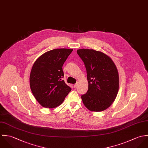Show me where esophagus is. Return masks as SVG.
<instances>
[{
  "label": "esophagus",
  "mask_w": 148,
  "mask_h": 148,
  "mask_svg": "<svg viewBox=\"0 0 148 148\" xmlns=\"http://www.w3.org/2000/svg\"><path fill=\"white\" fill-rule=\"evenodd\" d=\"M78 83H77V84H75L74 85V88L75 89V88H77V86H78Z\"/></svg>",
  "instance_id": "34e87169"
}]
</instances>
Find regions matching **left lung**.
I'll return each mask as SVG.
<instances>
[{
  "instance_id": "left-lung-1",
  "label": "left lung",
  "mask_w": 148,
  "mask_h": 148,
  "mask_svg": "<svg viewBox=\"0 0 148 148\" xmlns=\"http://www.w3.org/2000/svg\"><path fill=\"white\" fill-rule=\"evenodd\" d=\"M77 54L85 63L89 88L81 96L86 108L91 112L107 109L114 101L119 89L117 68L108 55L93 49H82Z\"/></svg>"
}]
</instances>
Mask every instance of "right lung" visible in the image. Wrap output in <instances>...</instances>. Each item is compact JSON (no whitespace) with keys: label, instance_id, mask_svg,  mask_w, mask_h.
<instances>
[{"label":"right lung","instance_id":"obj_1","mask_svg":"<svg viewBox=\"0 0 148 148\" xmlns=\"http://www.w3.org/2000/svg\"><path fill=\"white\" fill-rule=\"evenodd\" d=\"M73 49H57L46 52L34 62L30 73L31 90L44 108H55L71 90L62 78V66Z\"/></svg>","mask_w":148,"mask_h":148}]
</instances>
